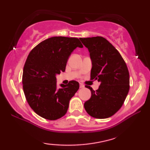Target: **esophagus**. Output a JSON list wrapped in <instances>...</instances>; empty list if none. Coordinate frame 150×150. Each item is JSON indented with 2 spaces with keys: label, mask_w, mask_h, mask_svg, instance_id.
<instances>
[{
  "label": "esophagus",
  "mask_w": 150,
  "mask_h": 150,
  "mask_svg": "<svg viewBox=\"0 0 150 150\" xmlns=\"http://www.w3.org/2000/svg\"><path fill=\"white\" fill-rule=\"evenodd\" d=\"M84 87H85V85H84L83 84L80 83V88H84Z\"/></svg>",
  "instance_id": "1"
}]
</instances>
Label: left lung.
<instances>
[{
	"label": "left lung",
	"mask_w": 150,
	"mask_h": 150,
	"mask_svg": "<svg viewBox=\"0 0 150 150\" xmlns=\"http://www.w3.org/2000/svg\"><path fill=\"white\" fill-rule=\"evenodd\" d=\"M80 40L90 53L91 80L100 83L96 91L85 85L91 91V96L85 102L84 107L93 117H110L120 109L128 93V67L120 53L105 38L97 36Z\"/></svg>",
	"instance_id": "1"
}]
</instances>
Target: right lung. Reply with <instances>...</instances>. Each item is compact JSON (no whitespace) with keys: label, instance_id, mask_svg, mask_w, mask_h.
<instances>
[{"label":"right lung","instance_id":"obj_1","mask_svg":"<svg viewBox=\"0 0 150 150\" xmlns=\"http://www.w3.org/2000/svg\"><path fill=\"white\" fill-rule=\"evenodd\" d=\"M83 48L79 39L52 37L40 42L30 51L22 74V87L30 108L38 115L56 120L66 114L69 102L79 89L69 81L57 88L56 75L65 71L67 61L76 48Z\"/></svg>","mask_w":150,"mask_h":150}]
</instances>
